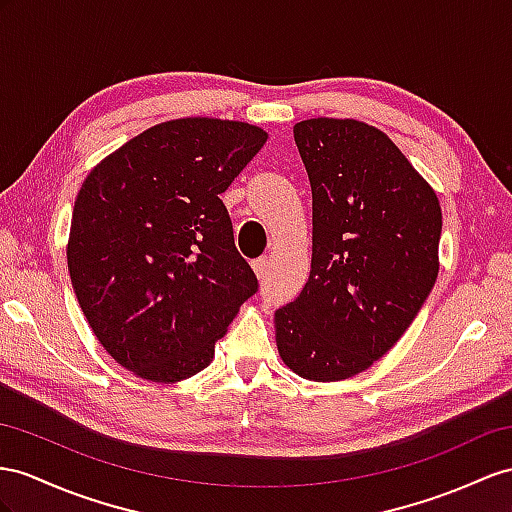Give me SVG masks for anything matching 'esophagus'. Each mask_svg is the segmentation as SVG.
Wrapping results in <instances>:
<instances>
[{
  "label": "esophagus",
  "mask_w": 512,
  "mask_h": 512,
  "mask_svg": "<svg viewBox=\"0 0 512 512\" xmlns=\"http://www.w3.org/2000/svg\"><path fill=\"white\" fill-rule=\"evenodd\" d=\"M268 264H270V259L268 257H259V259H255L253 261V272L257 274V279H264L266 277V270H268Z\"/></svg>",
  "instance_id": "esophagus-1"
}]
</instances>
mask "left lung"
Returning a JSON list of instances; mask_svg holds the SVG:
<instances>
[{"mask_svg": "<svg viewBox=\"0 0 512 512\" xmlns=\"http://www.w3.org/2000/svg\"><path fill=\"white\" fill-rule=\"evenodd\" d=\"M294 140L313 196L311 270L274 313L281 361L333 383L368 370L409 329L439 274L441 205L385 131L307 119Z\"/></svg>", "mask_w": 512, "mask_h": 512, "instance_id": "8db88e82", "label": "left lung"}]
</instances>
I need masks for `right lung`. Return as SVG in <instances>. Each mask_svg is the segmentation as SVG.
I'll return each mask as SVG.
<instances>
[{
  "instance_id": "add662e5",
  "label": "right lung",
  "mask_w": 512,
  "mask_h": 512,
  "mask_svg": "<svg viewBox=\"0 0 512 512\" xmlns=\"http://www.w3.org/2000/svg\"><path fill=\"white\" fill-rule=\"evenodd\" d=\"M268 140L242 121L157 123L90 170L67 264L84 316L134 376L173 385L205 370L257 279L220 196Z\"/></svg>"
}]
</instances>
